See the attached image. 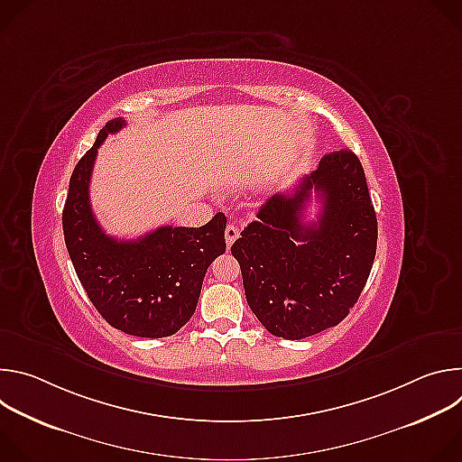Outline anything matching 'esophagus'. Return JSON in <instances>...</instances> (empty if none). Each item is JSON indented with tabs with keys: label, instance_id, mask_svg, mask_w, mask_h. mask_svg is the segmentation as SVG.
Returning a JSON list of instances; mask_svg holds the SVG:
<instances>
[{
	"label": "esophagus",
	"instance_id": "1",
	"mask_svg": "<svg viewBox=\"0 0 462 462\" xmlns=\"http://www.w3.org/2000/svg\"><path fill=\"white\" fill-rule=\"evenodd\" d=\"M239 237V230L236 225H228L225 230V239H226V246L230 248L234 245V241Z\"/></svg>",
	"mask_w": 462,
	"mask_h": 462
}]
</instances>
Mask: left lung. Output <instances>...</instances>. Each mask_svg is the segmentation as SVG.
<instances>
[{
    "label": "left lung",
    "instance_id": "obj_1",
    "mask_svg": "<svg viewBox=\"0 0 462 462\" xmlns=\"http://www.w3.org/2000/svg\"><path fill=\"white\" fill-rule=\"evenodd\" d=\"M312 189L322 210L303 224ZM255 217L232 245L255 318L287 340L338 325L364 291L376 254V214L358 157L349 150L325 155Z\"/></svg>",
    "mask_w": 462,
    "mask_h": 462
}]
</instances>
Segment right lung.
Listing matches in <instances>:
<instances>
[{
  "instance_id": "obj_1",
  "label": "right lung",
  "mask_w": 462,
  "mask_h": 462,
  "mask_svg": "<svg viewBox=\"0 0 462 462\" xmlns=\"http://www.w3.org/2000/svg\"><path fill=\"white\" fill-rule=\"evenodd\" d=\"M125 122L109 120L79 161L65 199L61 225L77 276L102 318L141 338L175 335L195 312L205 274L226 248V217L217 212L199 228L161 226L137 239L107 236L89 203L97 152Z\"/></svg>"
}]
</instances>
